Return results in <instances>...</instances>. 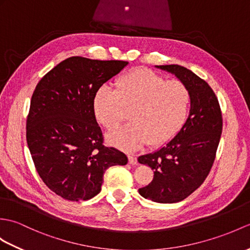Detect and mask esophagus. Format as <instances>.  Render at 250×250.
<instances>
[{"label":"esophagus","mask_w":250,"mask_h":250,"mask_svg":"<svg viewBox=\"0 0 250 250\" xmlns=\"http://www.w3.org/2000/svg\"><path fill=\"white\" fill-rule=\"evenodd\" d=\"M127 159H129V163H130L131 165H136V164H137L136 156L132 155V154H129V155H127Z\"/></svg>","instance_id":"1"}]
</instances>
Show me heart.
<instances>
[{"label":"heart","instance_id":"heart-1","mask_svg":"<svg viewBox=\"0 0 250 250\" xmlns=\"http://www.w3.org/2000/svg\"><path fill=\"white\" fill-rule=\"evenodd\" d=\"M92 107L98 123L115 129L130 113L131 124L107 134L114 146L135 150L149 144L159 147L175 137L187 123L190 92L181 81H166L147 68H137L119 78L116 90L101 86Z\"/></svg>","mask_w":250,"mask_h":250}]
</instances>
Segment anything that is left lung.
<instances>
[{
  "mask_svg": "<svg viewBox=\"0 0 250 250\" xmlns=\"http://www.w3.org/2000/svg\"><path fill=\"white\" fill-rule=\"evenodd\" d=\"M156 67L173 73L187 85L190 111L182 129L166 146L138 158L139 163L154 171L152 181L138 191L152 201L173 204L205 182L216 156L223 117L215 92L205 80L179 65Z\"/></svg>",
  "mask_w": 250,
  "mask_h": 250,
  "instance_id": "obj_1",
  "label": "left lung"
}]
</instances>
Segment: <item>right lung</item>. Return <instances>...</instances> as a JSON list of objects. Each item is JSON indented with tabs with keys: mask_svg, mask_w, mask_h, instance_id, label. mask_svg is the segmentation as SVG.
I'll use <instances>...</instances> for the list:
<instances>
[{
	"mask_svg": "<svg viewBox=\"0 0 250 250\" xmlns=\"http://www.w3.org/2000/svg\"><path fill=\"white\" fill-rule=\"evenodd\" d=\"M127 65L72 56L39 81L26 119V142L35 168L53 193L70 201L100 193L108 167L126 155L105 147L92 100L100 87Z\"/></svg>",
	"mask_w": 250,
	"mask_h": 250,
	"instance_id": "add662e5",
	"label": "right lung"
}]
</instances>
